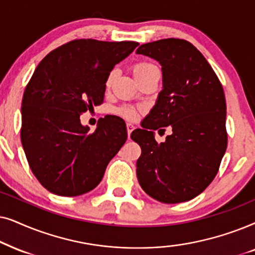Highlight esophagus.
Masks as SVG:
<instances>
[{
	"label": "esophagus",
	"instance_id": "esophagus-1",
	"mask_svg": "<svg viewBox=\"0 0 255 255\" xmlns=\"http://www.w3.org/2000/svg\"><path fill=\"white\" fill-rule=\"evenodd\" d=\"M134 130V126L131 124H127V134H128V138H130V134L131 131Z\"/></svg>",
	"mask_w": 255,
	"mask_h": 255
}]
</instances>
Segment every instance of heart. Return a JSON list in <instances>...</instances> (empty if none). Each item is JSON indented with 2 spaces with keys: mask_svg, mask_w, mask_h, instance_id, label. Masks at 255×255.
I'll return each instance as SVG.
<instances>
[{
  "mask_svg": "<svg viewBox=\"0 0 255 255\" xmlns=\"http://www.w3.org/2000/svg\"><path fill=\"white\" fill-rule=\"evenodd\" d=\"M156 69H157V67H156V65H154L152 63H149V62L136 63L133 66V73H134L135 79L136 80L140 79V78L147 76L148 73H150L151 71H154ZM115 76H117V70H112L111 72L108 73V76L106 78V83H105L107 88H110L111 85L113 84ZM118 113L120 114L122 118L127 119V120H135V119L138 117V111L136 108L131 106H122L118 110Z\"/></svg>",
  "mask_w": 255,
  "mask_h": 255,
  "instance_id": "1",
  "label": "heart"
}]
</instances>
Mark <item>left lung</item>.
<instances>
[{"label":"left lung","instance_id":"8db88e82","mask_svg":"<svg viewBox=\"0 0 255 255\" xmlns=\"http://www.w3.org/2000/svg\"><path fill=\"white\" fill-rule=\"evenodd\" d=\"M136 53L162 65L163 90L131 133L141 147L136 175L145 193L165 204L188 202L210 185L227 147L226 101L223 85L205 57L185 39L145 43ZM170 125L162 144L152 130Z\"/></svg>","mask_w":255,"mask_h":255}]
</instances>
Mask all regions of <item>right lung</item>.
I'll list each match as a JSON object with an SVG mask.
<instances>
[{
    "mask_svg": "<svg viewBox=\"0 0 255 255\" xmlns=\"http://www.w3.org/2000/svg\"><path fill=\"white\" fill-rule=\"evenodd\" d=\"M137 45L74 39L36 67L23 94L21 140L30 169L50 192L74 197L93 190L127 140L121 118L107 115L90 133L80 115L103 104L108 73Z\"/></svg>",
    "mask_w": 255,
    "mask_h": 255,
    "instance_id": "obj_1",
    "label": "right lung"
}]
</instances>
